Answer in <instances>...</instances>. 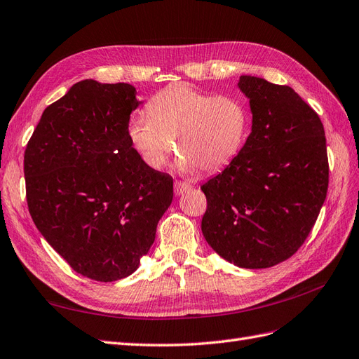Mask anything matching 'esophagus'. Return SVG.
<instances>
[{
	"label": "esophagus",
	"instance_id": "esophagus-1",
	"mask_svg": "<svg viewBox=\"0 0 359 359\" xmlns=\"http://www.w3.org/2000/svg\"><path fill=\"white\" fill-rule=\"evenodd\" d=\"M192 188V185L189 182H180V180H176L174 182V192H176V196H182L183 192H187Z\"/></svg>",
	"mask_w": 359,
	"mask_h": 359
}]
</instances>
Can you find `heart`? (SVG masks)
I'll list each match as a JSON object with an SVG mask.
<instances>
[{"label": "heart", "instance_id": "b5f03b06", "mask_svg": "<svg viewBox=\"0 0 359 359\" xmlns=\"http://www.w3.org/2000/svg\"><path fill=\"white\" fill-rule=\"evenodd\" d=\"M146 111L147 116L129 120L128 138L153 170L165 168L177 146L182 170L221 171L236 159L250 132V111L242 99L187 84L158 91Z\"/></svg>", "mask_w": 359, "mask_h": 359}]
</instances>
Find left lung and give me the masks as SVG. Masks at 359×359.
I'll return each instance as SVG.
<instances>
[{
	"mask_svg": "<svg viewBox=\"0 0 359 359\" xmlns=\"http://www.w3.org/2000/svg\"><path fill=\"white\" fill-rule=\"evenodd\" d=\"M252 129L241 153L201 187V231L222 259L263 269L290 259L309 238L330 183L317 112L289 86L241 76Z\"/></svg>",
	"mask_w": 359,
	"mask_h": 359,
	"instance_id": "1",
	"label": "left lung"
}]
</instances>
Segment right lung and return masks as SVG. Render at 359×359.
Instances as JSON below:
<instances>
[{
    "label": "right lung",
    "mask_w": 359,
    "mask_h": 359,
    "mask_svg": "<svg viewBox=\"0 0 359 359\" xmlns=\"http://www.w3.org/2000/svg\"><path fill=\"white\" fill-rule=\"evenodd\" d=\"M130 84L79 81L50 104L24 155L29 215L75 272L117 281L155 242L172 177L147 167L128 138Z\"/></svg>",
    "instance_id": "obj_1"
}]
</instances>
